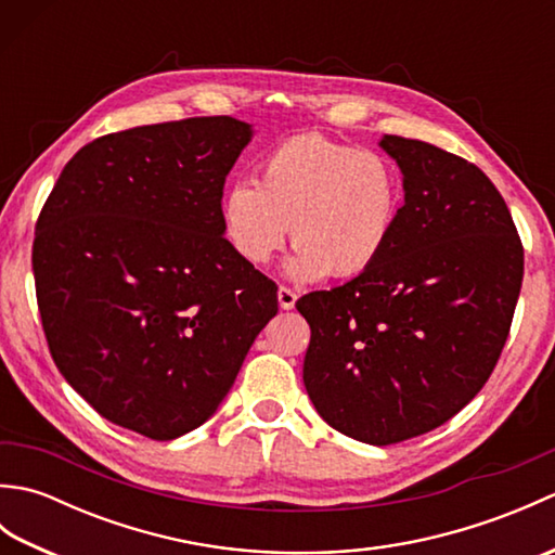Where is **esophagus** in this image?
<instances>
[{"label": "esophagus", "instance_id": "1", "mask_svg": "<svg viewBox=\"0 0 555 555\" xmlns=\"http://www.w3.org/2000/svg\"><path fill=\"white\" fill-rule=\"evenodd\" d=\"M276 296H279V308H281V310H293V308H296L298 293L293 291V288L281 286V288H279V293H276Z\"/></svg>", "mask_w": 555, "mask_h": 555}]
</instances>
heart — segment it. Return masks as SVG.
I'll use <instances>...</instances> for the list:
<instances>
[{"instance_id": "heart-1", "label": "heart", "mask_w": 555, "mask_h": 555, "mask_svg": "<svg viewBox=\"0 0 555 555\" xmlns=\"http://www.w3.org/2000/svg\"><path fill=\"white\" fill-rule=\"evenodd\" d=\"M403 207V181L379 152L296 135L259 162L257 181L233 183L221 227L245 262L267 264L286 243L296 281L358 276L384 255Z\"/></svg>"}]
</instances>
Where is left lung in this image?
<instances>
[{
  "label": "left lung",
  "mask_w": 555,
  "mask_h": 555,
  "mask_svg": "<svg viewBox=\"0 0 555 555\" xmlns=\"http://www.w3.org/2000/svg\"><path fill=\"white\" fill-rule=\"evenodd\" d=\"M403 207L376 262L296 308L310 324L302 382L336 431L370 446L427 434L496 367L525 253L487 173L422 140L382 135Z\"/></svg>",
  "instance_id": "1"
}]
</instances>
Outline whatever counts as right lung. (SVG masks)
Instances as JSON below:
<instances>
[{"label":"right lung","mask_w":555,"mask_h":555,"mask_svg":"<svg viewBox=\"0 0 555 555\" xmlns=\"http://www.w3.org/2000/svg\"><path fill=\"white\" fill-rule=\"evenodd\" d=\"M255 135L231 116L78 150L40 211L33 274L50 352L104 420L171 441L215 415L276 314L223 238V181Z\"/></svg>","instance_id":"right-lung-1"}]
</instances>
